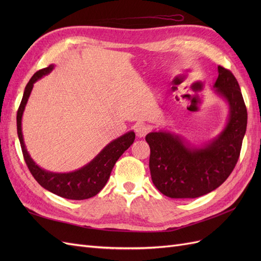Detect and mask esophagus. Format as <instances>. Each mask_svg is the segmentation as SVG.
<instances>
[{
	"mask_svg": "<svg viewBox=\"0 0 261 261\" xmlns=\"http://www.w3.org/2000/svg\"><path fill=\"white\" fill-rule=\"evenodd\" d=\"M149 126L145 123H138L136 124L135 126V132H136V136L138 138H141V137H145L147 135V133L149 132Z\"/></svg>",
	"mask_w": 261,
	"mask_h": 261,
	"instance_id": "esophagus-1",
	"label": "esophagus"
}]
</instances>
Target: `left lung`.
I'll return each mask as SVG.
<instances>
[{
	"mask_svg": "<svg viewBox=\"0 0 261 261\" xmlns=\"http://www.w3.org/2000/svg\"><path fill=\"white\" fill-rule=\"evenodd\" d=\"M216 94L228 107L227 120L216 137L193 145L167 129L149 133V168L158 191L175 199H192L215 191L239 160L247 127V110L240 85L230 70L218 66Z\"/></svg>",
	"mask_w": 261,
	"mask_h": 261,
	"instance_id": "obj_1",
	"label": "left lung"
}]
</instances>
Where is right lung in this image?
I'll return each mask as SVG.
<instances>
[{
	"instance_id": "1",
	"label": "right lung",
	"mask_w": 261,
	"mask_h": 261,
	"mask_svg": "<svg viewBox=\"0 0 261 261\" xmlns=\"http://www.w3.org/2000/svg\"><path fill=\"white\" fill-rule=\"evenodd\" d=\"M53 69L54 64H51L49 67L38 70L30 78L25 91H23V96L17 111V134L23 159H25L31 174L46 191L66 199H88L96 196L106 186L115 162L135 140V133H134V130H129L116 139H113L90 162L75 171L58 173L39 167L29 154L25 141H23L21 120L30 93L33 91L34 84L37 81L41 80L43 76L49 75Z\"/></svg>"
}]
</instances>
